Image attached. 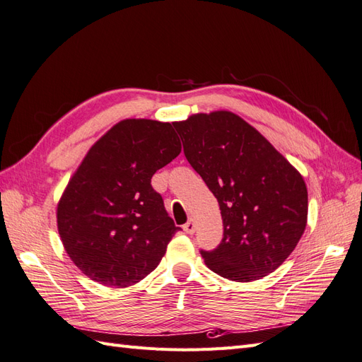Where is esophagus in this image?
Wrapping results in <instances>:
<instances>
[{"label":"esophagus","instance_id":"34e87169","mask_svg":"<svg viewBox=\"0 0 362 362\" xmlns=\"http://www.w3.org/2000/svg\"><path fill=\"white\" fill-rule=\"evenodd\" d=\"M182 228H184V231L187 233V234H193V233L196 231V225H194V222L192 221V218H190V221H189L187 223H185Z\"/></svg>","mask_w":362,"mask_h":362}]
</instances>
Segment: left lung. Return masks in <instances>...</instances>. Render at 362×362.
Instances as JSON below:
<instances>
[{"mask_svg":"<svg viewBox=\"0 0 362 362\" xmlns=\"http://www.w3.org/2000/svg\"><path fill=\"white\" fill-rule=\"evenodd\" d=\"M173 127L185 158L221 206L222 242L201 249L208 269L237 282L276 270L306 226L308 192L300 173L231 112L194 115Z\"/></svg>","mask_w":362,"mask_h":362,"instance_id":"8db88e82","label":"left lung"}]
</instances>
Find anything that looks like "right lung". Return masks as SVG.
Listing matches in <instances>:
<instances>
[{"instance_id":"obj_1","label":"right lung","mask_w":362,"mask_h":362,"mask_svg":"<svg viewBox=\"0 0 362 362\" xmlns=\"http://www.w3.org/2000/svg\"><path fill=\"white\" fill-rule=\"evenodd\" d=\"M181 152L172 124L127 119L87 152L57 206L59 234L86 276L133 286L154 270L178 231L151 178Z\"/></svg>"}]
</instances>
